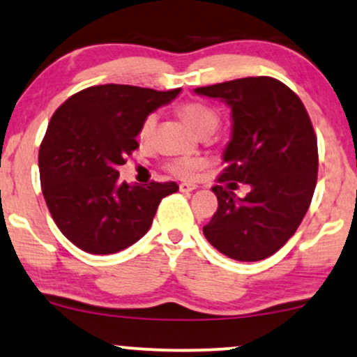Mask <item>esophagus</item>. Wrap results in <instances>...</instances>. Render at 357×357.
<instances>
[{
	"label": "esophagus",
	"mask_w": 357,
	"mask_h": 357,
	"mask_svg": "<svg viewBox=\"0 0 357 357\" xmlns=\"http://www.w3.org/2000/svg\"><path fill=\"white\" fill-rule=\"evenodd\" d=\"M178 188H180V192H192V190H195L197 185H195V183H187V182H183V183H180Z\"/></svg>",
	"instance_id": "1"
}]
</instances>
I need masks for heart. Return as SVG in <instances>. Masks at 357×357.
<instances>
[{
    "label": "heart",
    "mask_w": 357,
    "mask_h": 357,
    "mask_svg": "<svg viewBox=\"0 0 357 357\" xmlns=\"http://www.w3.org/2000/svg\"><path fill=\"white\" fill-rule=\"evenodd\" d=\"M178 115L195 130L199 135H208V133L215 132L220 123L219 113L208 107L207 103L202 102H185L177 108ZM158 127V116L157 113H149L145 119L142 120L140 128H138V140L144 145H150L153 142L155 133ZM204 165V160L197 155H185V157H175L167 162L165 169L172 175L178 178H192L195 172Z\"/></svg>",
    "instance_id": "obj_1"
}]
</instances>
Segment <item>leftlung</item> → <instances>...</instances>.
<instances>
[{
	"label": "left lung",
	"instance_id": "obj_1",
	"mask_svg": "<svg viewBox=\"0 0 357 357\" xmlns=\"http://www.w3.org/2000/svg\"><path fill=\"white\" fill-rule=\"evenodd\" d=\"M232 108L234 132L224 153L225 169L213 185L219 207L204 236L219 252L242 262L275 254L296 234L317 182V138L304 103L272 77L230 79L195 88ZM250 194L237 199L236 182Z\"/></svg>",
	"mask_w": 357,
	"mask_h": 357
}]
</instances>
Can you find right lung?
Returning <instances> with one entry per match:
<instances>
[{
    "instance_id": "right-lung-1",
    "label": "right lung",
    "mask_w": 357,
    "mask_h": 357,
    "mask_svg": "<svg viewBox=\"0 0 357 357\" xmlns=\"http://www.w3.org/2000/svg\"><path fill=\"white\" fill-rule=\"evenodd\" d=\"M178 93L180 88L96 85L53 113L38 153L41 190L54 224L82 250L107 255L135 244L163 197L178 190L175 182L128 185L116 170L138 149L145 115Z\"/></svg>"
}]
</instances>
